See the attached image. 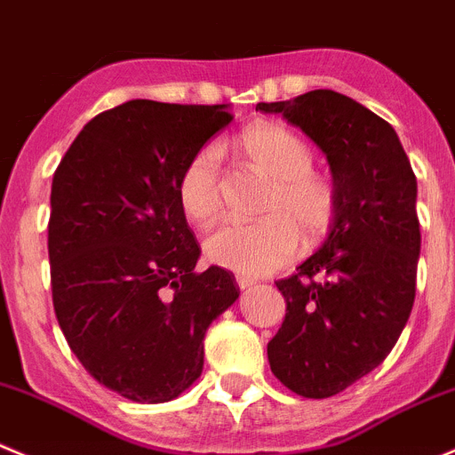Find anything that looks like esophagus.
Wrapping results in <instances>:
<instances>
[{"label":"esophagus","instance_id":"esophagus-1","mask_svg":"<svg viewBox=\"0 0 455 455\" xmlns=\"http://www.w3.org/2000/svg\"><path fill=\"white\" fill-rule=\"evenodd\" d=\"M236 283H239V288H241V290H248V288H252V285L257 283V281L250 279V276H243V275H241V276H236Z\"/></svg>","mask_w":455,"mask_h":455}]
</instances>
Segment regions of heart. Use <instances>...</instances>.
<instances>
[{
	"mask_svg": "<svg viewBox=\"0 0 455 455\" xmlns=\"http://www.w3.org/2000/svg\"><path fill=\"white\" fill-rule=\"evenodd\" d=\"M241 156L270 176V194L259 220L225 219L205 236V254L216 266L248 276L276 270L299 250V228L322 236L335 220L337 192L313 172V151L295 132L275 123H257L236 138ZM179 203L188 219L205 223L223 203L220 158L216 147H203L189 158L179 180Z\"/></svg>",
	"mask_w": 455,
	"mask_h": 455,
	"instance_id": "heart-1",
	"label": "heart"
}]
</instances>
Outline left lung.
Returning <instances> with one entry per match:
<instances>
[{
	"instance_id": "obj_1",
	"label": "left lung",
	"mask_w": 455,
	"mask_h": 455,
	"mask_svg": "<svg viewBox=\"0 0 455 455\" xmlns=\"http://www.w3.org/2000/svg\"><path fill=\"white\" fill-rule=\"evenodd\" d=\"M326 154L337 214L322 248L276 281L285 319L267 344L283 387L323 400L384 362L409 322L419 257L418 183L395 129L348 95L259 102Z\"/></svg>"
}]
</instances>
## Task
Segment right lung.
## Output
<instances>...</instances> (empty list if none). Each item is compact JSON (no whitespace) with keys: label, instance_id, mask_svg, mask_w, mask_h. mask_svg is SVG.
<instances>
[{"label":"right lung","instance_id":"obj_1","mask_svg":"<svg viewBox=\"0 0 455 455\" xmlns=\"http://www.w3.org/2000/svg\"><path fill=\"white\" fill-rule=\"evenodd\" d=\"M230 123L228 105L129 100L86 123L53 174L55 317L91 378L132 402L192 387L205 331L239 299L232 272H194L179 203L189 158Z\"/></svg>","mask_w":455,"mask_h":455}]
</instances>
